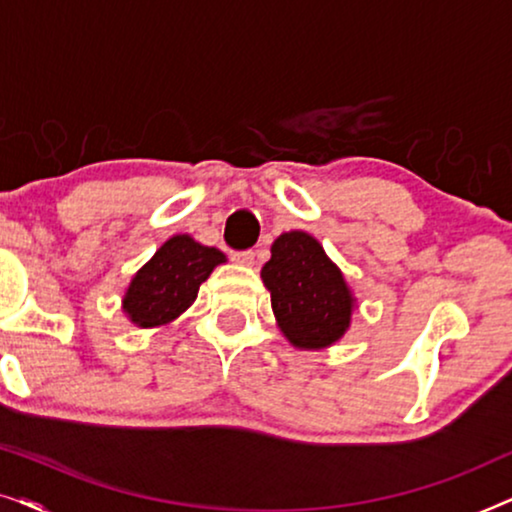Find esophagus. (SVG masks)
<instances>
[{"mask_svg":"<svg viewBox=\"0 0 512 512\" xmlns=\"http://www.w3.org/2000/svg\"><path fill=\"white\" fill-rule=\"evenodd\" d=\"M233 261L240 263V265H247V268H251V265L256 263V251L254 249H247V251H235L233 254Z\"/></svg>","mask_w":512,"mask_h":512,"instance_id":"esophagus-1","label":"esophagus"}]
</instances>
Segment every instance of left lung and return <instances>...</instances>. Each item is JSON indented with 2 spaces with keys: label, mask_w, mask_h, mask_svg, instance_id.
<instances>
[{
  "label": "left lung",
  "mask_w": 512,
  "mask_h": 512,
  "mask_svg": "<svg viewBox=\"0 0 512 512\" xmlns=\"http://www.w3.org/2000/svg\"><path fill=\"white\" fill-rule=\"evenodd\" d=\"M261 277L286 340L298 349H324L352 324L354 296L338 265L303 230L282 233L272 244Z\"/></svg>",
  "instance_id": "1"
}]
</instances>
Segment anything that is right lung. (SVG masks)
Listing matches in <instances>:
<instances>
[{
    "instance_id": "1",
    "label": "right lung",
    "mask_w": 512,
    "mask_h": 512,
    "mask_svg": "<svg viewBox=\"0 0 512 512\" xmlns=\"http://www.w3.org/2000/svg\"><path fill=\"white\" fill-rule=\"evenodd\" d=\"M226 256L191 235H174L132 277L123 296V312L139 328L165 326L198 298L200 284Z\"/></svg>"
}]
</instances>
